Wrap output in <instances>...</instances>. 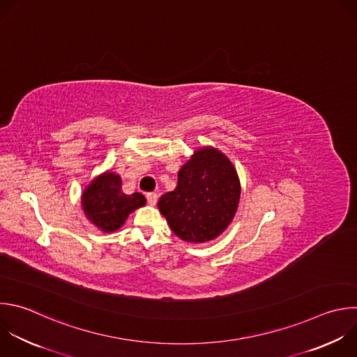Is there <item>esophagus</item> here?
Masks as SVG:
<instances>
[{
    "label": "esophagus",
    "instance_id": "esophagus-1",
    "mask_svg": "<svg viewBox=\"0 0 357 357\" xmlns=\"http://www.w3.org/2000/svg\"><path fill=\"white\" fill-rule=\"evenodd\" d=\"M147 202L150 206H155L158 202V195L157 193H147Z\"/></svg>",
    "mask_w": 357,
    "mask_h": 357
}]
</instances>
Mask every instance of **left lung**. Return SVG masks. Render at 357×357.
<instances>
[{
	"label": "left lung",
	"mask_w": 357,
	"mask_h": 357,
	"mask_svg": "<svg viewBox=\"0 0 357 357\" xmlns=\"http://www.w3.org/2000/svg\"><path fill=\"white\" fill-rule=\"evenodd\" d=\"M241 197V182L220 150L197 149L178 172V185L161 196L158 208L185 243L215 240L231 224Z\"/></svg>",
	"instance_id": "8db88e82"
}]
</instances>
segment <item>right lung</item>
<instances>
[{"label":"right lung","mask_w":357,"mask_h":357,"mask_svg":"<svg viewBox=\"0 0 357 357\" xmlns=\"http://www.w3.org/2000/svg\"><path fill=\"white\" fill-rule=\"evenodd\" d=\"M85 217L102 232H114L121 228L130 213L146 204L142 193L126 195L122 179L112 171L95 176L81 193Z\"/></svg>","instance_id":"add662e5"}]
</instances>
